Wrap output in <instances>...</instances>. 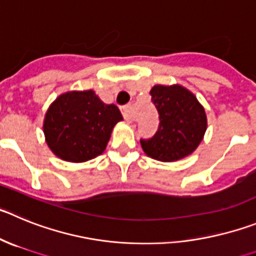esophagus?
Returning a JSON list of instances; mask_svg holds the SVG:
<instances>
[{"label": "esophagus", "instance_id": "esophagus-1", "mask_svg": "<svg viewBox=\"0 0 256 256\" xmlns=\"http://www.w3.org/2000/svg\"><path fill=\"white\" fill-rule=\"evenodd\" d=\"M122 114L128 122H132V120H134L132 106L128 104V106H125V107H122Z\"/></svg>", "mask_w": 256, "mask_h": 256}]
</instances>
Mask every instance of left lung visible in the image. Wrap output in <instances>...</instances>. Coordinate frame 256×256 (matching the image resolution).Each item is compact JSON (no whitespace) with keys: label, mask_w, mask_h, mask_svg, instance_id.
Returning <instances> with one entry per match:
<instances>
[{"label":"left lung","mask_w":256,"mask_h":256,"mask_svg":"<svg viewBox=\"0 0 256 256\" xmlns=\"http://www.w3.org/2000/svg\"><path fill=\"white\" fill-rule=\"evenodd\" d=\"M150 96L160 128L152 139L140 140L144 153L160 162H176L194 153L208 128L206 110L194 93L180 84H158Z\"/></svg>","instance_id":"8db88e82"}]
</instances>
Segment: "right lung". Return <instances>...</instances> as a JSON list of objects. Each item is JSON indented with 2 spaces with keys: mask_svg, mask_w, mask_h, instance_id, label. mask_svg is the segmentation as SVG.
<instances>
[{
  "mask_svg": "<svg viewBox=\"0 0 256 256\" xmlns=\"http://www.w3.org/2000/svg\"><path fill=\"white\" fill-rule=\"evenodd\" d=\"M124 117L114 104H106L89 90L62 93L50 103L43 121L48 148L60 160L82 163L106 150L111 134Z\"/></svg>",
  "mask_w": 256,
  "mask_h": 256,
  "instance_id": "obj_1",
  "label": "right lung"
}]
</instances>
